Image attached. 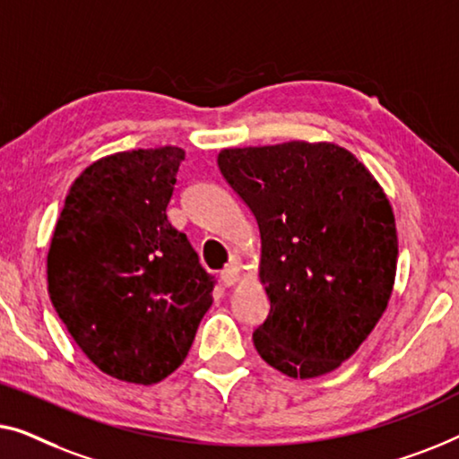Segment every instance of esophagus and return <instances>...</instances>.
<instances>
[{
  "label": "esophagus",
  "mask_w": 459,
  "mask_h": 459,
  "mask_svg": "<svg viewBox=\"0 0 459 459\" xmlns=\"http://www.w3.org/2000/svg\"><path fill=\"white\" fill-rule=\"evenodd\" d=\"M221 281H222L224 287H232V285H235V282L238 281V268H237V264H229V266H224V268L221 270Z\"/></svg>",
  "instance_id": "obj_1"
}]
</instances>
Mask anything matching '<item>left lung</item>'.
Here are the masks:
<instances>
[{
    "mask_svg": "<svg viewBox=\"0 0 459 459\" xmlns=\"http://www.w3.org/2000/svg\"><path fill=\"white\" fill-rule=\"evenodd\" d=\"M255 216L268 318L262 359L293 378L341 366L386 309L397 270L391 204L366 166L334 143L289 141L218 153Z\"/></svg>",
    "mask_w": 459,
    "mask_h": 459,
    "instance_id": "obj_1",
    "label": "left lung"
}]
</instances>
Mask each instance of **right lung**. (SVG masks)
Segmentation results:
<instances>
[{"mask_svg":"<svg viewBox=\"0 0 459 459\" xmlns=\"http://www.w3.org/2000/svg\"><path fill=\"white\" fill-rule=\"evenodd\" d=\"M180 147L106 156L70 186L48 254V289L82 353L109 377L153 385L183 364L214 276L168 222Z\"/></svg>","mask_w":459,"mask_h":459,"instance_id":"1","label":"right lung"}]
</instances>
